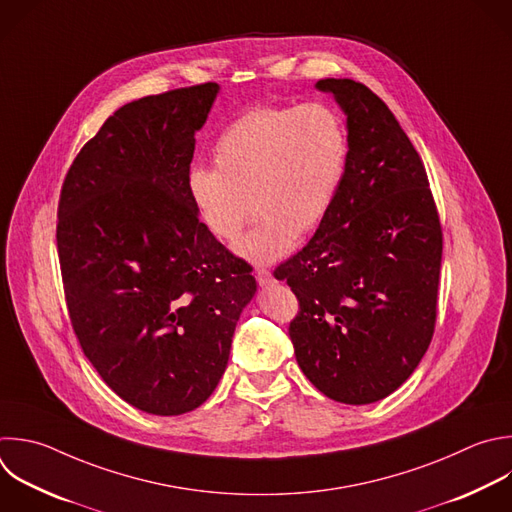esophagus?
<instances>
[{
	"label": "esophagus",
	"mask_w": 512,
	"mask_h": 512,
	"mask_svg": "<svg viewBox=\"0 0 512 512\" xmlns=\"http://www.w3.org/2000/svg\"><path fill=\"white\" fill-rule=\"evenodd\" d=\"M255 277H257V283H259L261 287H269V285L275 283L271 271H267V269H257V275H255Z\"/></svg>",
	"instance_id": "34e87169"
}]
</instances>
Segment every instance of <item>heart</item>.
<instances>
[{"instance_id": "obj_1", "label": "heart", "mask_w": 512, "mask_h": 512, "mask_svg": "<svg viewBox=\"0 0 512 512\" xmlns=\"http://www.w3.org/2000/svg\"><path fill=\"white\" fill-rule=\"evenodd\" d=\"M215 166L195 164L187 193L205 229L233 241L239 257L267 265L291 253L329 213L348 164L342 118L325 104L257 106L233 118L217 136Z\"/></svg>"}]
</instances>
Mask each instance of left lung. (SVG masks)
<instances>
[{
    "mask_svg": "<svg viewBox=\"0 0 512 512\" xmlns=\"http://www.w3.org/2000/svg\"><path fill=\"white\" fill-rule=\"evenodd\" d=\"M346 114L348 164L309 243L275 269L299 299L289 325L307 380L342 404L398 390L436 321L442 231L424 164L390 108L354 80H319Z\"/></svg>",
    "mask_w": 512,
    "mask_h": 512,
    "instance_id": "left-lung-1",
    "label": "left lung"
}]
</instances>
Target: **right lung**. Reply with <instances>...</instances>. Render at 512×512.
<instances>
[{
  "instance_id": "right-lung-1",
  "label": "right lung",
  "mask_w": 512,
  "mask_h": 512,
  "mask_svg": "<svg viewBox=\"0 0 512 512\" xmlns=\"http://www.w3.org/2000/svg\"><path fill=\"white\" fill-rule=\"evenodd\" d=\"M219 90L124 104L62 187L56 237L76 337L100 378L146 414L179 416L215 392L257 293L251 267L205 229L187 193L195 134Z\"/></svg>"
}]
</instances>
